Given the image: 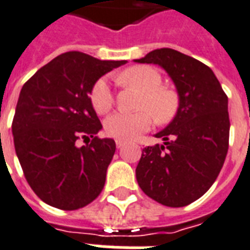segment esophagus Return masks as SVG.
Returning <instances> with one entry per match:
<instances>
[{
  "instance_id": "esophagus-1",
  "label": "esophagus",
  "mask_w": 250,
  "mask_h": 250,
  "mask_svg": "<svg viewBox=\"0 0 250 250\" xmlns=\"http://www.w3.org/2000/svg\"><path fill=\"white\" fill-rule=\"evenodd\" d=\"M116 146H117V149H121V147L124 146V141H121V140L116 141Z\"/></svg>"
}]
</instances>
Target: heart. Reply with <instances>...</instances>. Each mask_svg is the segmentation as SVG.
Here are the masks:
<instances>
[{"label": "heart", "mask_w": 250, "mask_h": 250, "mask_svg": "<svg viewBox=\"0 0 250 250\" xmlns=\"http://www.w3.org/2000/svg\"><path fill=\"white\" fill-rule=\"evenodd\" d=\"M116 82L124 87L140 91L134 113H114L105 120V132L117 140L129 141L141 133L147 132L153 121L168 123L178 108L175 92L161 85L162 75L150 65H132L116 76ZM92 108L97 114H106L114 104L113 93L104 79H99L89 93Z\"/></svg>", "instance_id": "1"}]
</instances>
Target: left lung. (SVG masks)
Returning <instances> with one entry per match:
<instances>
[{
  "instance_id": "8db88e82",
  "label": "left lung",
  "mask_w": 250,
  "mask_h": 250,
  "mask_svg": "<svg viewBox=\"0 0 250 250\" xmlns=\"http://www.w3.org/2000/svg\"><path fill=\"white\" fill-rule=\"evenodd\" d=\"M136 62L166 69L179 95L174 120L155 134L163 145L142 150L137 182L155 202L185 207L207 192L224 165L229 144L228 96L208 65L176 50H154Z\"/></svg>"
}]
</instances>
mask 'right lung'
<instances>
[{"label":"right lung","instance_id":"1","mask_svg":"<svg viewBox=\"0 0 250 250\" xmlns=\"http://www.w3.org/2000/svg\"><path fill=\"white\" fill-rule=\"evenodd\" d=\"M125 61H99L64 52L25 83L11 124L17 157L30 187L52 207H85L104 188L116 144L96 136L101 123L89 93L99 79ZM88 141L79 148L77 141Z\"/></svg>","mask_w":250,"mask_h":250}]
</instances>
